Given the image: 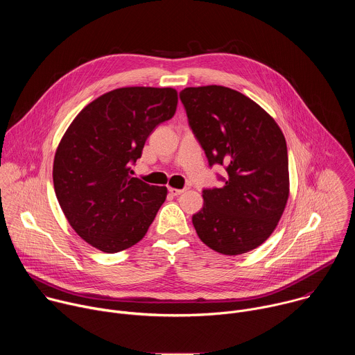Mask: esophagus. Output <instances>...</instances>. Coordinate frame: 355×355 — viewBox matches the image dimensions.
I'll use <instances>...</instances> for the list:
<instances>
[{"label": "esophagus", "instance_id": "1", "mask_svg": "<svg viewBox=\"0 0 355 355\" xmlns=\"http://www.w3.org/2000/svg\"><path fill=\"white\" fill-rule=\"evenodd\" d=\"M184 191H185V188H182V189L173 188V187H170V188H168V192H170L173 196H178V195H181Z\"/></svg>", "mask_w": 355, "mask_h": 355}]
</instances>
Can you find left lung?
<instances>
[{
	"label": "left lung",
	"instance_id": "8db88e82",
	"mask_svg": "<svg viewBox=\"0 0 355 355\" xmlns=\"http://www.w3.org/2000/svg\"><path fill=\"white\" fill-rule=\"evenodd\" d=\"M180 98L209 166H225L227 173L222 188L202 191L204 208L192 216L196 234L220 254H243L271 236L286 207L284 133L272 116L236 89L188 87Z\"/></svg>",
	"mask_w": 355,
	"mask_h": 355
}]
</instances>
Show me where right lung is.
<instances>
[{"label":"right lung","mask_w":355,"mask_h":355,"mask_svg":"<svg viewBox=\"0 0 355 355\" xmlns=\"http://www.w3.org/2000/svg\"><path fill=\"white\" fill-rule=\"evenodd\" d=\"M174 88L123 87L89 103L62 137L53 163L60 208L76 233L104 252L147 233L167 188L130 175L153 129L174 116Z\"/></svg>","instance_id":"obj_1"}]
</instances>
